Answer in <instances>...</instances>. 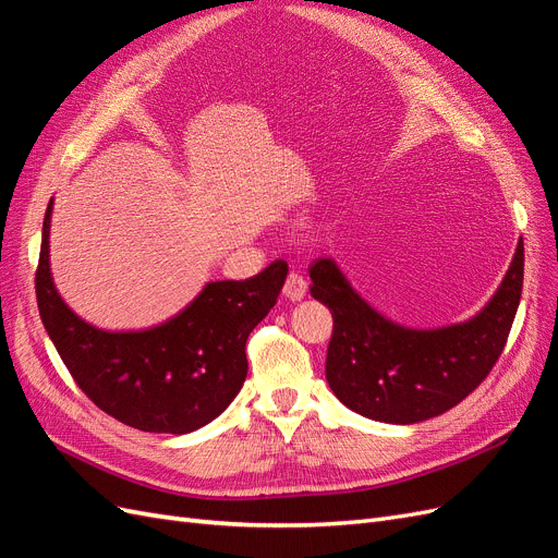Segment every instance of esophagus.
<instances>
[{
	"mask_svg": "<svg viewBox=\"0 0 558 558\" xmlns=\"http://www.w3.org/2000/svg\"><path fill=\"white\" fill-rule=\"evenodd\" d=\"M283 295L289 298V300H293V302L305 298L307 295V281H305V277L298 275V272H291L289 279H286V283H283Z\"/></svg>",
	"mask_w": 558,
	"mask_h": 558,
	"instance_id": "34e87169",
	"label": "esophagus"
}]
</instances>
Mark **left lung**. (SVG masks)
I'll return each mask as SVG.
<instances>
[{"label":"left lung","mask_w":558,"mask_h":558,"mask_svg":"<svg viewBox=\"0 0 558 558\" xmlns=\"http://www.w3.org/2000/svg\"><path fill=\"white\" fill-rule=\"evenodd\" d=\"M312 295L332 314L326 379L349 410L386 424L445 414L488 377L508 342L523 286V244L488 305L465 324L402 328L351 289L332 258L310 265Z\"/></svg>","instance_id":"obj_1"}]
</instances>
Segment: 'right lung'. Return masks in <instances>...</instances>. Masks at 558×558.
Here are the masks:
<instances>
[{"instance_id":"right-lung-1","label":"right lung","mask_w":558,"mask_h":558,"mask_svg":"<svg viewBox=\"0 0 558 558\" xmlns=\"http://www.w3.org/2000/svg\"><path fill=\"white\" fill-rule=\"evenodd\" d=\"M48 202L35 277L41 324L62 363L99 410L144 433L183 435L207 426L246 379V340L277 305L289 265L275 260L244 281H211L162 326L107 332L78 318L48 265Z\"/></svg>"}]
</instances>
